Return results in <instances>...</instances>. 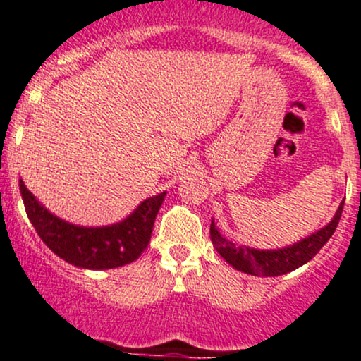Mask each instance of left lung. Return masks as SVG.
Instances as JSON below:
<instances>
[{
  "label": "left lung",
  "mask_w": 361,
  "mask_h": 361,
  "mask_svg": "<svg viewBox=\"0 0 361 361\" xmlns=\"http://www.w3.org/2000/svg\"><path fill=\"white\" fill-rule=\"evenodd\" d=\"M343 205L344 202H341V205H339L338 211L332 216V219L324 228H320L319 231L312 233L307 238L296 241L293 245H288V247L276 248V250H259V248L238 247V245L226 240L221 235L219 229L214 224V221L211 224V240L217 253L229 265H233V269H236V271L262 277L288 274V272L302 267L308 260L314 259L320 248L334 235L339 219H341Z\"/></svg>",
  "instance_id": "left-lung-1"
}]
</instances>
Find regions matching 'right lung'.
<instances>
[{
	"mask_svg": "<svg viewBox=\"0 0 361 361\" xmlns=\"http://www.w3.org/2000/svg\"><path fill=\"white\" fill-rule=\"evenodd\" d=\"M30 223L51 252L80 269L104 271L137 260L147 248L166 192L149 197L128 217L109 226L87 228L54 216L18 181Z\"/></svg>",
	"mask_w": 361,
	"mask_h": 361,
	"instance_id": "right-lung-1",
	"label": "right lung"
}]
</instances>
